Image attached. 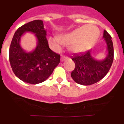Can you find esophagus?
<instances>
[{
	"mask_svg": "<svg viewBox=\"0 0 124 124\" xmlns=\"http://www.w3.org/2000/svg\"><path fill=\"white\" fill-rule=\"evenodd\" d=\"M68 58V57L65 56H64V55H61V61H64V60H67Z\"/></svg>",
	"mask_w": 124,
	"mask_h": 124,
	"instance_id": "34e87169",
	"label": "esophagus"
}]
</instances>
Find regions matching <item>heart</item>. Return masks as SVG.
I'll return each mask as SVG.
<instances>
[{
  "label": "heart",
  "mask_w": 124,
  "mask_h": 124,
  "mask_svg": "<svg viewBox=\"0 0 124 124\" xmlns=\"http://www.w3.org/2000/svg\"><path fill=\"white\" fill-rule=\"evenodd\" d=\"M99 37V31L92 25H84L58 37L53 36L48 38L49 45L56 51L61 50L62 46H69L73 53H81L91 48Z\"/></svg>",
  "instance_id": "heart-1"
}]
</instances>
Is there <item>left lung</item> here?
I'll use <instances>...</instances> for the list:
<instances>
[{
  "label": "left lung",
  "mask_w": 124,
  "mask_h": 124,
  "mask_svg": "<svg viewBox=\"0 0 124 124\" xmlns=\"http://www.w3.org/2000/svg\"><path fill=\"white\" fill-rule=\"evenodd\" d=\"M103 38L107 44V54L102 60L93 57L91 50L76 54L71 57L75 63V68L71 76L78 84L89 86L97 83L107 74L114 60V47L112 38L107 31H104Z\"/></svg>",
  "instance_id": "obj_1"
}]
</instances>
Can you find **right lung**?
Wrapping results in <instances>:
<instances>
[{
	"mask_svg": "<svg viewBox=\"0 0 124 124\" xmlns=\"http://www.w3.org/2000/svg\"><path fill=\"white\" fill-rule=\"evenodd\" d=\"M25 32L35 34L37 39L36 49L26 52L19 45ZM46 31L42 20L30 22L18 28L13 37L9 49V61L13 72L25 83L37 84L45 81L52 74L60 62V55L49 48Z\"/></svg>",
	"mask_w": 124,
	"mask_h": 124,
	"instance_id": "obj_1",
	"label": "right lung"
}]
</instances>
